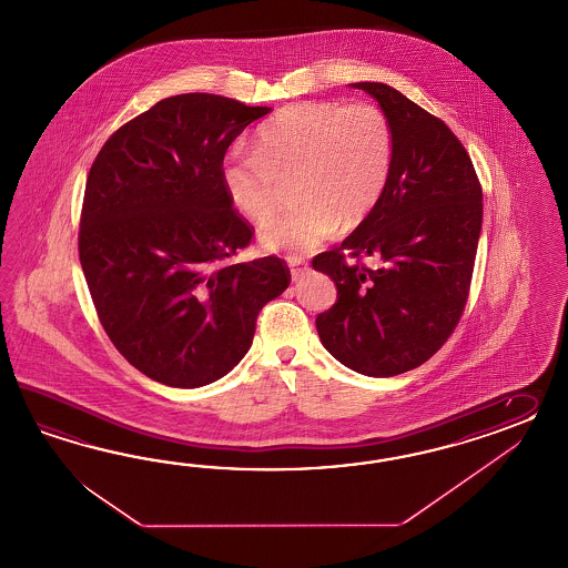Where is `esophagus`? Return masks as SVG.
Here are the masks:
<instances>
[{"instance_id": "esophagus-1", "label": "esophagus", "mask_w": 568, "mask_h": 568, "mask_svg": "<svg viewBox=\"0 0 568 568\" xmlns=\"http://www.w3.org/2000/svg\"><path fill=\"white\" fill-rule=\"evenodd\" d=\"M287 262H290V266H292L293 281H297L300 276L304 275V271H306V262L302 261V258H295V256L287 258Z\"/></svg>"}]
</instances>
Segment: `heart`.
I'll return each instance as SVG.
<instances>
[{
    "instance_id": "heart-1",
    "label": "heart",
    "mask_w": 568,
    "mask_h": 568,
    "mask_svg": "<svg viewBox=\"0 0 568 568\" xmlns=\"http://www.w3.org/2000/svg\"><path fill=\"white\" fill-rule=\"evenodd\" d=\"M393 165V128L383 109L357 101H306L264 125L256 151H231L221 169L233 206L264 221L276 206L278 178L300 173L292 211L258 230L273 252L302 254L324 244L338 225H357L383 196Z\"/></svg>"
}]
</instances>
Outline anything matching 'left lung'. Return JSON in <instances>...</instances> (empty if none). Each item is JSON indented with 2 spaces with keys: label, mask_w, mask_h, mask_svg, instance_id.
<instances>
[{
  "label": "left lung",
  "mask_w": 568,
  "mask_h": 568,
  "mask_svg": "<svg viewBox=\"0 0 568 568\" xmlns=\"http://www.w3.org/2000/svg\"><path fill=\"white\" fill-rule=\"evenodd\" d=\"M393 128V165L383 196L357 230L312 266L337 285L318 314L326 352L343 366L386 378L422 366L445 345L467 302L481 231V185L443 120L383 82H355ZM362 253L376 270L344 261Z\"/></svg>",
  "instance_id": "1"
}]
</instances>
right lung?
Here are the masks:
<instances>
[{
  "label": "right lung",
  "instance_id": "add662e5",
  "mask_svg": "<svg viewBox=\"0 0 568 568\" xmlns=\"http://www.w3.org/2000/svg\"><path fill=\"white\" fill-rule=\"evenodd\" d=\"M266 113L209 92L168 97L92 163L80 264L111 343L156 383L199 388L230 374L262 306L292 281L276 256L227 262L252 227L231 209L223 159Z\"/></svg>",
  "mask_w": 568,
  "mask_h": 568
}]
</instances>
